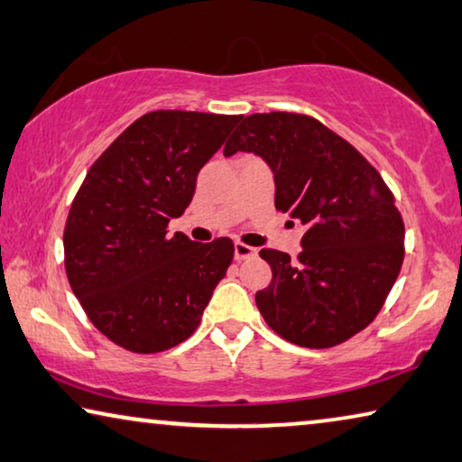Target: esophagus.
<instances>
[{
	"mask_svg": "<svg viewBox=\"0 0 462 462\" xmlns=\"http://www.w3.org/2000/svg\"><path fill=\"white\" fill-rule=\"evenodd\" d=\"M233 250H236V260L237 262L247 260V258H254V255L258 254V252H255V247H250V245H245V244H239V241H237L236 245H233Z\"/></svg>",
	"mask_w": 462,
	"mask_h": 462,
	"instance_id": "1",
	"label": "esophagus"
}]
</instances>
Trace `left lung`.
Listing matches in <instances>:
<instances>
[{"label": "left lung", "instance_id": "obj_1", "mask_svg": "<svg viewBox=\"0 0 462 462\" xmlns=\"http://www.w3.org/2000/svg\"><path fill=\"white\" fill-rule=\"evenodd\" d=\"M254 152L271 167L274 207L305 225L297 258L262 250L273 281L255 293L266 324L289 343L326 349L378 314L401 273L404 225L380 173L310 116L254 113L225 157Z\"/></svg>", "mask_w": 462, "mask_h": 462}]
</instances>
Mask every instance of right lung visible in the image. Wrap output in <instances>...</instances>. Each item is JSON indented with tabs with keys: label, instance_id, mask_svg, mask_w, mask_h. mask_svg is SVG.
Instances as JSON below:
<instances>
[{
	"label": "right lung",
	"instance_id": "right-lung-1",
	"mask_svg": "<svg viewBox=\"0 0 462 462\" xmlns=\"http://www.w3.org/2000/svg\"><path fill=\"white\" fill-rule=\"evenodd\" d=\"M239 116L152 111L95 161L69 208L66 273L90 322L134 353H159L198 328L233 260V241L198 244L167 225Z\"/></svg>",
	"mask_w": 462,
	"mask_h": 462
}]
</instances>
